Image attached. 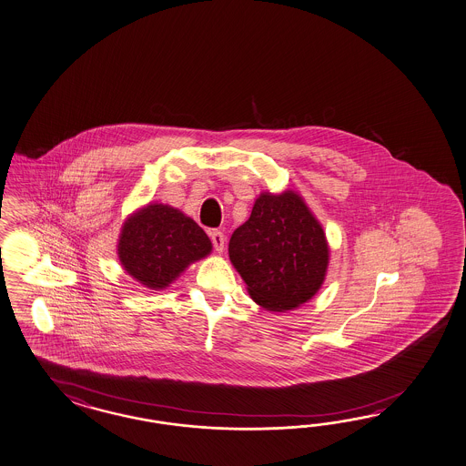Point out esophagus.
Here are the masks:
<instances>
[{
  "instance_id": "34e87169",
  "label": "esophagus",
  "mask_w": 466,
  "mask_h": 466,
  "mask_svg": "<svg viewBox=\"0 0 466 466\" xmlns=\"http://www.w3.org/2000/svg\"><path fill=\"white\" fill-rule=\"evenodd\" d=\"M210 240H212V244H214L217 252H222V250H224L226 236H224L220 230H212V232H210Z\"/></svg>"
}]
</instances>
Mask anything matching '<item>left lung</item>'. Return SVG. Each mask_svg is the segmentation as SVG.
<instances>
[{
	"label": "left lung",
	"mask_w": 466,
	"mask_h": 466,
	"mask_svg": "<svg viewBox=\"0 0 466 466\" xmlns=\"http://www.w3.org/2000/svg\"><path fill=\"white\" fill-rule=\"evenodd\" d=\"M329 254L323 228L293 190L261 193L228 242V258L250 298L269 311L295 309L317 295Z\"/></svg>",
	"instance_id": "obj_1"
}]
</instances>
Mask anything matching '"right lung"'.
<instances>
[{"label":"right lung","instance_id":"obj_1","mask_svg":"<svg viewBox=\"0 0 466 466\" xmlns=\"http://www.w3.org/2000/svg\"><path fill=\"white\" fill-rule=\"evenodd\" d=\"M210 250L212 242L204 228L178 208L163 204L147 205L127 217L117 244L126 273L149 289L170 286Z\"/></svg>","mask_w":466,"mask_h":466}]
</instances>
